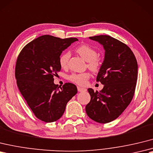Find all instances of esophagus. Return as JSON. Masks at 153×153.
<instances>
[{
    "label": "esophagus",
    "mask_w": 153,
    "mask_h": 153,
    "mask_svg": "<svg viewBox=\"0 0 153 153\" xmlns=\"http://www.w3.org/2000/svg\"><path fill=\"white\" fill-rule=\"evenodd\" d=\"M77 90L79 92H85V91H87V89L85 88H83V87H77Z\"/></svg>",
    "instance_id": "1"
}]
</instances>
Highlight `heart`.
Listing matches in <instances>:
<instances>
[{"label":"heart","instance_id":"1","mask_svg":"<svg viewBox=\"0 0 153 153\" xmlns=\"http://www.w3.org/2000/svg\"><path fill=\"white\" fill-rule=\"evenodd\" d=\"M76 51L87 62L88 68L92 72H97L101 66V61L100 58L97 56V51L93 48L88 45H81L77 47ZM70 57L69 52L64 53L59 57V65L62 68H67L68 66V61ZM89 74L87 72L81 74H73L69 76V79L72 82L79 85H85L87 81L89 78Z\"/></svg>","mask_w":153,"mask_h":153}]
</instances>
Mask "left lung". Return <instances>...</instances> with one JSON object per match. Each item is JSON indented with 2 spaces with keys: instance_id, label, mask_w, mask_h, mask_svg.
I'll return each mask as SVG.
<instances>
[{
  "instance_id": "1",
  "label": "left lung",
  "mask_w": 153,
  "mask_h": 153,
  "mask_svg": "<svg viewBox=\"0 0 153 153\" xmlns=\"http://www.w3.org/2000/svg\"><path fill=\"white\" fill-rule=\"evenodd\" d=\"M105 50L104 59L97 77L104 85L100 92L89 88L91 101L87 115L99 123L116 119L132 101L137 79V63L133 52L123 42L108 35L89 37Z\"/></svg>"
}]
</instances>
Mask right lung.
<instances>
[{
	"label": "right lung",
	"mask_w": 153,
	"mask_h": 153,
	"mask_svg": "<svg viewBox=\"0 0 153 153\" xmlns=\"http://www.w3.org/2000/svg\"><path fill=\"white\" fill-rule=\"evenodd\" d=\"M76 41V38L44 35L27 44L17 57V87L35 116L42 121L59 119L67 103L77 93L74 84L66 83L61 87L53 82V77L61 69L59 57L62 52Z\"/></svg>",
	"instance_id": "add662e5"
}]
</instances>
